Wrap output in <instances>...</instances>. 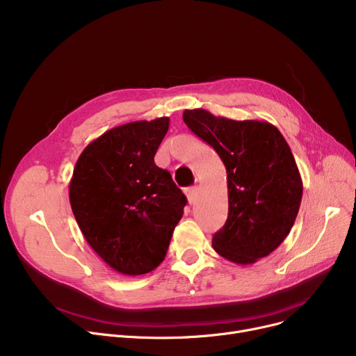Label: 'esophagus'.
Instances as JSON below:
<instances>
[{
    "label": "esophagus",
    "mask_w": 356,
    "mask_h": 356,
    "mask_svg": "<svg viewBox=\"0 0 356 356\" xmlns=\"http://www.w3.org/2000/svg\"><path fill=\"white\" fill-rule=\"evenodd\" d=\"M184 193H185V195H186L188 202L193 204L194 200H195V194H197V186H188V188H185Z\"/></svg>",
    "instance_id": "obj_1"
}]
</instances>
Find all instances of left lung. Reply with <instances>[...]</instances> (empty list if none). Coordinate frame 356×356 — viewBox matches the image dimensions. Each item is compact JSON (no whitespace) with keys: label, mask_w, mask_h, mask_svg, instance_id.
Segmentation results:
<instances>
[{"label":"left lung","mask_w":356,"mask_h":356,"mask_svg":"<svg viewBox=\"0 0 356 356\" xmlns=\"http://www.w3.org/2000/svg\"><path fill=\"white\" fill-rule=\"evenodd\" d=\"M182 119L227 171L228 217L213 237L214 250L243 266L268 256L290 233L303 194L283 135L266 120H233L204 109H186Z\"/></svg>","instance_id":"obj_1"}]
</instances>
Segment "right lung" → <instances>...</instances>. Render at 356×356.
I'll use <instances>...</instances> for the list:
<instances>
[{
	"mask_svg": "<svg viewBox=\"0 0 356 356\" xmlns=\"http://www.w3.org/2000/svg\"><path fill=\"white\" fill-rule=\"evenodd\" d=\"M170 118L120 124L80 154L69 185L74 218L96 254L120 275L156 268L186 198L154 156Z\"/></svg>",
	"mask_w": 356,
	"mask_h": 356,
	"instance_id": "obj_1",
	"label": "right lung"
}]
</instances>
